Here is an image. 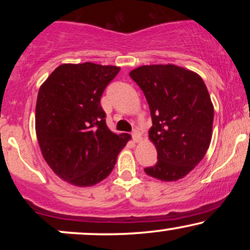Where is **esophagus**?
Masks as SVG:
<instances>
[{"label":"esophagus","instance_id":"1","mask_svg":"<svg viewBox=\"0 0 250 250\" xmlns=\"http://www.w3.org/2000/svg\"><path fill=\"white\" fill-rule=\"evenodd\" d=\"M131 136H133L134 142H140V141H141V139H142L141 133H140V131H137V130H134L133 134H131Z\"/></svg>","mask_w":250,"mask_h":250}]
</instances>
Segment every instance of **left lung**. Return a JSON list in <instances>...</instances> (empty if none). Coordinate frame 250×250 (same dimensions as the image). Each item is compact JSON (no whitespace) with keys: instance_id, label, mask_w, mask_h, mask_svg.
<instances>
[{"instance_id":"left-lung-1","label":"left lung","mask_w":250,"mask_h":250,"mask_svg":"<svg viewBox=\"0 0 250 250\" xmlns=\"http://www.w3.org/2000/svg\"><path fill=\"white\" fill-rule=\"evenodd\" d=\"M129 76L142 89L150 109L149 139L157 162L145 168L154 179L177 181L201 162L213 131L214 105L199 74L175 64L141 65Z\"/></svg>"}]
</instances>
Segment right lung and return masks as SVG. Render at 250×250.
Wrapping results in <instances>:
<instances>
[{
  "mask_svg": "<svg viewBox=\"0 0 250 250\" xmlns=\"http://www.w3.org/2000/svg\"><path fill=\"white\" fill-rule=\"evenodd\" d=\"M120 71L85 62L56 68L40 87L36 136L43 159L60 179L77 187L104 180L130 140L107 127L101 96Z\"/></svg>",
  "mask_w": 250,
  "mask_h": 250,
  "instance_id": "right-lung-1",
  "label": "right lung"
}]
</instances>
